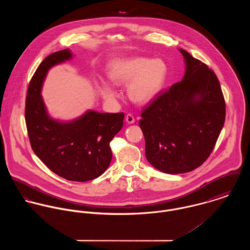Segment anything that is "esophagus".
I'll list each match as a JSON object with an SVG mask.
<instances>
[{
    "instance_id": "34e87169",
    "label": "esophagus",
    "mask_w": 250,
    "mask_h": 250,
    "mask_svg": "<svg viewBox=\"0 0 250 250\" xmlns=\"http://www.w3.org/2000/svg\"><path fill=\"white\" fill-rule=\"evenodd\" d=\"M126 122L129 124H133L135 122V117L132 114H127L126 116Z\"/></svg>"
}]
</instances>
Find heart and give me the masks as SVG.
Masks as SVG:
<instances>
[{
  "mask_svg": "<svg viewBox=\"0 0 250 250\" xmlns=\"http://www.w3.org/2000/svg\"><path fill=\"white\" fill-rule=\"evenodd\" d=\"M107 73L114 84L128 83L127 93L132 101L147 104L164 89L168 77V66L162 59L132 57L113 62ZM98 88L105 100L116 99L117 91L110 83L102 81Z\"/></svg>",
  "mask_w": 250,
  "mask_h": 250,
  "instance_id": "b5f03b06",
  "label": "heart"
}]
</instances>
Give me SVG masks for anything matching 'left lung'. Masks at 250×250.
Segmentation results:
<instances>
[{"label": "left lung", "instance_id": "1", "mask_svg": "<svg viewBox=\"0 0 250 250\" xmlns=\"http://www.w3.org/2000/svg\"><path fill=\"white\" fill-rule=\"evenodd\" d=\"M179 51L186 63L182 81L143 109L140 121L147 161L168 174L200 167L225 121V101L214 71L187 51Z\"/></svg>", "mask_w": 250, "mask_h": 250}]
</instances>
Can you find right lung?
I'll use <instances>...</instances> for the list:
<instances>
[{
  "mask_svg": "<svg viewBox=\"0 0 250 250\" xmlns=\"http://www.w3.org/2000/svg\"><path fill=\"white\" fill-rule=\"evenodd\" d=\"M65 49L51 54L33 76L26 98L25 119L32 148L54 173L62 178L85 182L102 175L110 164L109 143L122 129L124 113L87 110L71 121L50 117L41 96L49 69L72 59Z\"/></svg>",
  "mask_w": 250,
  "mask_h": 250,
  "instance_id": "right-lung-1",
  "label": "right lung"
}]
</instances>
